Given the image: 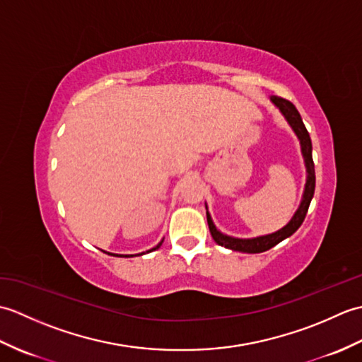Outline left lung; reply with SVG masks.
Returning a JSON list of instances; mask_svg holds the SVG:
<instances>
[{
	"instance_id": "left-lung-1",
	"label": "left lung",
	"mask_w": 362,
	"mask_h": 362,
	"mask_svg": "<svg viewBox=\"0 0 362 362\" xmlns=\"http://www.w3.org/2000/svg\"><path fill=\"white\" fill-rule=\"evenodd\" d=\"M271 103L280 110L283 115V118L286 119L289 127L294 130V134L298 138L300 143V151H302V157L305 161V168H306V182H305V189L302 194V201H300L298 209L296 210L294 216L291 218L286 226L281 227L280 230H276L274 233L269 235H261L255 238H235L222 233L221 230L214 226V222L211 219V214L209 213V206L205 204L206 209V221H209V227H210V233L213 236V240L216 244L222 245V247L230 249V250H236V252H243V253H261L266 252L274 245L281 243L283 240H286L291 235H294L297 232V228L302 226V222L306 216V211H308V206L311 204V199L314 196V188H316V173H314V163H313V144H311V138L308 130H306L302 117H300L298 110L296 109V105L286 101V99L279 98V96H271Z\"/></svg>"
}]
</instances>
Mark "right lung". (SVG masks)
I'll return each mask as SVG.
<instances>
[{
    "mask_svg": "<svg viewBox=\"0 0 362 362\" xmlns=\"http://www.w3.org/2000/svg\"><path fill=\"white\" fill-rule=\"evenodd\" d=\"M161 244H163V240H161V241H160V243L156 245V247H152L151 250H146V252L157 250ZM105 253H109V255H113V257H121V258H130V257H134V255H121V253H110V252H105ZM135 255H144V252H141V253H135Z\"/></svg>",
    "mask_w": 362,
    "mask_h": 362,
    "instance_id": "obj_1",
    "label": "right lung"
}]
</instances>
